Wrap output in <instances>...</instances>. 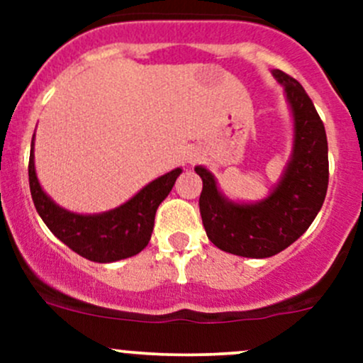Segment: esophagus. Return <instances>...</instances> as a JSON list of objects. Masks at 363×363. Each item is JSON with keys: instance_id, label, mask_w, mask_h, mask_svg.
I'll list each match as a JSON object with an SVG mask.
<instances>
[{"instance_id": "esophagus-1", "label": "esophagus", "mask_w": 363, "mask_h": 363, "mask_svg": "<svg viewBox=\"0 0 363 363\" xmlns=\"http://www.w3.org/2000/svg\"><path fill=\"white\" fill-rule=\"evenodd\" d=\"M200 158H202V152L199 151V149H191V151H188V155H186V161L188 163H196V161H200Z\"/></svg>"}]
</instances>
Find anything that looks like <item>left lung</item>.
<instances>
[{
  "label": "left lung",
  "mask_w": 363,
  "mask_h": 363,
  "mask_svg": "<svg viewBox=\"0 0 363 363\" xmlns=\"http://www.w3.org/2000/svg\"><path fill=\"white\" fill-rule=\"evenodd\" d=\"M294 112V152L279 184L265 200L235 203L221 195L207 168L202 177L200 214L208 240L221 251L246 258H269L295 242L311 226L328 188V144L323 121L294 77L274 69Z\"/></svg>",
  "instance_id": "left-lung-1"
}]
</instances>
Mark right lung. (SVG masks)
<instances>
[{"instance_id":"obj_1","label":"right lung","mask_w":363,"mask_h":363,"mask_svg":"<svg viewBox=\"0 0 363 363\" xmlns=\"http://www.w3.org/2000/svg\"><path fill=\"white\" fill-rule=\"evenodd\" d=\"M181 172V168H175L161 175L113 211L84 216L60 207L43 193L36 179L33 142L28 167L33 203L47 228L69 250L96 263L130 258L147 246L155 228L156 211L172 191Z\"/></svg>"}]
</instances>
